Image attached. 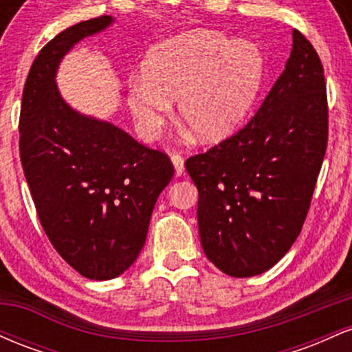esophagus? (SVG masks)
<instances>
[{
  "mask_svg": "<svg viewBox=\"0 0 352 352\" xmlns=\"http://www.w3.org/2000/svg\"><path fill=\"white\" fill-rule=\"evenodd\" d=\"M170 160H172V164H173V168H175V175L177 177L184 175V172H185L184 159H182L179 153H173V155L170 157Z\"/></svg>",
  "mask_w": 352,
  "mask_h": 352,
  "instance_id": "34e87169",
  "label": "esophagus"
}]
</instances>
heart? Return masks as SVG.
Masks as SVG:
<instances>
[{
	"mask_svg": "<svg viewBox=\"0 0 352 352\" xmlns=\"http://www.w3.org/2000/svg\"><path fill=\"white\" fill-rule=\"evenodd\" d=\"M266 71L252 41L195 30L155 44L142 78L129 82L127 106L140 135L155 137L177 99L179 119L201 142L228 135L252 109Z\"/></svg>",
	"mask_w": 352,
	"mask_h": 352,
	"instance_id": "b5f03b06",
	"label": "heart"
}]
</instances>
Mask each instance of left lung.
I'll list each match as a JSON object with an SVG mask.
<instances>
[{
  "mask_svg": "<svg viewBox=\"0 0 352 352\" xmlns=\"http://www.w3.org/2000/svg\"><path fill=\"white\" fill-rule=\"evenodd\" d=\"M328 144L322 64L300 31L285 71L238 134L190 157L201 248L228 276L265 273L300 235Z\"/></svg>",
  "mask_w": 352,
  "mask_h": 352,
  "instance_id": "left-lung-1",
  "label": "left lung"
}]
</instances>
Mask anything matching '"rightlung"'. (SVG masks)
Instances as JSON below:
<instances>
[{
	"label": "right lung",
	"mask_w": 352,
	"mask_h": 352,
	"mask_svg": "<svg viewBox=\"0 0 352 352\" xmlns=\"http://www.w3.org/2000/svg\"><path fill=\"white\" fill-rule=\"evenodd\" d=\"M114 23L112 16L89 19L47 43L28 74L19 117L21 165L44 232L76 272L98 281L137 260L155 201L173 177L165 153L76 111L56 84L64 56Z\"/></svg>",
	"instance_id": "add662e5"
}]
</instances>
